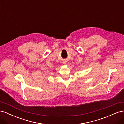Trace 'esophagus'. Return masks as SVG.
Instances as JSON below:
<instances>
[{
    "mask_svg": "<svg viewBox=\"0 0 124 124\" xmlns=\"http://www.w3.org/2000/svg\"><path fill=\"white\" fill-rule=\"evenodd\" d=\"M66 63V62H63V63Z\"/></svg>",
    "mask_w": 124,
    "mask_h": 124,
    "instance_id": "1",
    "label": "esophagus"
}]
</instances>
